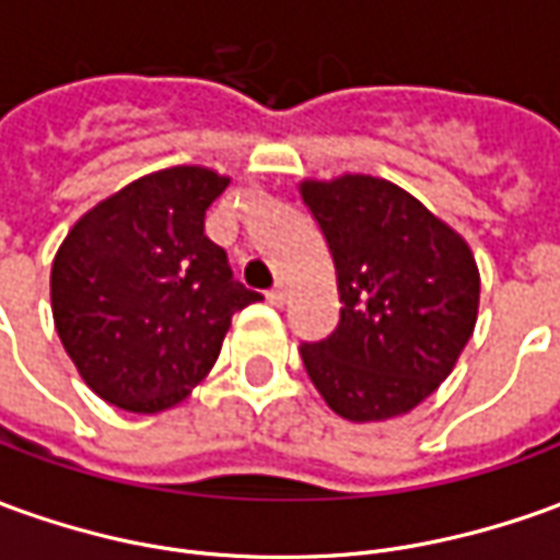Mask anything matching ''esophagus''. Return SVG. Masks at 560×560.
Listing matches in <instances>:
<instances>
[{
    "label": "esophagus",
    "mask_w": 560,
    "mask_h": 560,
    "mask_svg": "<svg viewBox=\"0 0 560 560\" xmlns=\"http://www.w3.org/2000/svg\"><path fill=\"white\" fill-rule=\"evenodd\" d=\"M265 299H268L273 307H283V304H287V289H283V287L268 289V295H265Z\"/></svg>",
    "instance_id": "34e87169"
}]
</instances>
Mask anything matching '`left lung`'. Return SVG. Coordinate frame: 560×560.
Masks as SVG:
<instances>
[{
  "mask_svg": "<svg viewBox=\"0 0 560 560\" xmlns=\"http://www.w3.org/2000/svg\"><path fill=\"white\" fill-rule=\"evenodd\" d=\"M329 243L341 319L302 360L335 415L411 411L451 375L479 317L472 249L405 188L345 173L299 185Z\"/></svg>",
  "mask_w": 560,
  "mask_h": 560,
  "instance_id": "left-lung-1",
  "label": "left lung"
}]
</instances>
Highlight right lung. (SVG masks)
I'll return each instance as SVG.
<instances>
[{
  "instance_id": "obj_1",
  "label": "right lung",
  "mask_w": 560,
  "mask_h": 560,
  "mask_svg": "<svg viewBox=\"0 0 560 560\" xmlns=\"http://www.w3.org/2000/svg\"><path fill=\"white\" fill-rule=\"evenodd\" d=\"M229 176L167 167L81 215L51 265L57 335L109 405L155 415L219 360L231 317L261 295L234 280L203 215Z\"/></svg>"
}]
</instances>
